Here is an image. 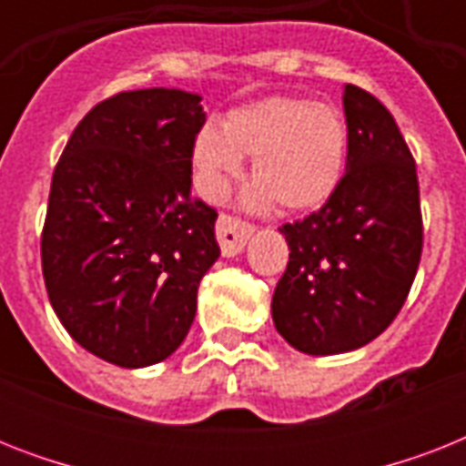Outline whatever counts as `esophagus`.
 I'll use <instances>...</instances> for the list:
<instances>
[{
	"mask_svg": "<svg viewBox=\"0 0 466 466\" xmlns=\"http://www.w3.org/2000/svg\"><path fill=\"white\" fill-rule=\"evenodd\" d=\"M254 232V227L244 222V219L234 218V215H219L218 219V241L222 254L225 256H237L244 248L247 239Z\"/></svg>",
	"mask_w": 466,
	"mask_h": 466,
	"instance_id": "34e87169",
	"label": "esophagus"
}]
</instances>
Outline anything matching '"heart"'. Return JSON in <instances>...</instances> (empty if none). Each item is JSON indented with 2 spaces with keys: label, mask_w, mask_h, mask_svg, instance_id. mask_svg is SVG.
<instances>
[{
  "label": "heart",
  "mask_w": 466,
  "mask_h": 466,
  "mask_svg": "<svg viewBox=\"0 0 466 466\" xmlns=\"http://www.w3.org/2000/svg\"><path fill=\"white\" fill-rule=\"evenodd\" d=\"M241 157H254L258 183L247 193L251 208L276 200L288 212L326 203L340 183L348 159V126L343 113L307 98L270 96L227 113L222 130L203 127L193 161L205 196L222 198L241 171Z\"/></svg>",
  "instance_id": "obj_1"
}]
</instances>
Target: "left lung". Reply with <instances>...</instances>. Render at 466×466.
<instances>
[{"label":"left lung","instance_id":"left-lung-1","mask_svg":"<svg viewBox=\"0 0 466 466\" xmlns=\"http://www.w3.org/2000/svg\"><path fill=\"white\" fill-rule=\"evenodd\" d=\"M346 174L317 212L280 232L290 261L273 321L309 355L355 350L404 307L423 251L419 176L397 120L370 91L346 84Z\"/></svg>","mask_w":466,"mask_h":466}]
</instances>
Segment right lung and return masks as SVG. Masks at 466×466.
Segmentation results:
<instances>
[{
	"mask_svg": "<svg viewBox=\"0 0 466 466\" xmlns=\"http://www.w3.org/2000/svg\"><path fill=\"white\" fill-rule=\"evenodd\" d=\"M198 94L120 91L91 108L53 171L43 278L67 333L96 358L147 368L181 346L219 247L218 210L190 196Z\"/></svg>",
	"mask_w": 466,
	"mask_h": 466,
	"instance_id": "add662e5",
	"label": "right lung"
}]
</instances>
